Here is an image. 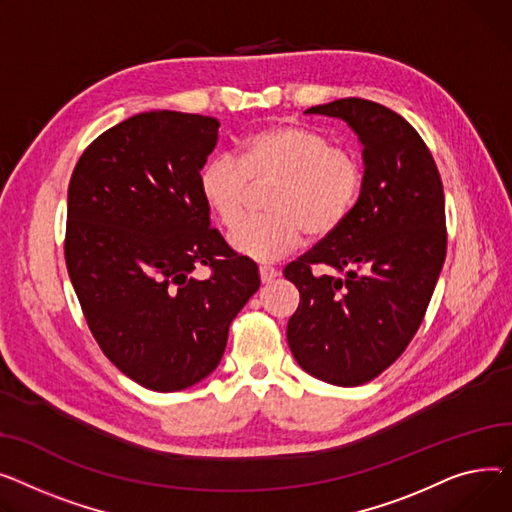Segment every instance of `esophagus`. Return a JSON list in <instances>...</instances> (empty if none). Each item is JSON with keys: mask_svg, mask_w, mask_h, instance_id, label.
Returning <instances> with one entry per match:
<instances>
[{"mask_svg": "<svg viewBox=\"0 0 512 512\" xmlns=\"http://www.w3.org/2000/svg\"><path fill=\"white\" fill-rule=\"evenodd\" d=\"M258 273H260V281H262V283H270V281L279 277V273H277V270H275L273 266H260Z\"/></svg>", "mask_w": 512, "mask_h": 512, "instance_id": "esophagus-1", "label": "esophagus"}]
</instances>
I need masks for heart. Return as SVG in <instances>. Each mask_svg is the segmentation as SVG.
Returning a JSON list of instances; mask_svg holds the SVG:
<instances>
[{
	"instance_id": "b5f03b06",
	"label": "heart",
	"mask_w": 512,
	"mask_h": 512,
	"mask_svg": "<svg viewBox=\"0 0 512 512\" xmlns=\"http://www.w3.org/2000/svg\"><path fill=\"white\" fill-rule=\"evenodd\" d=\"M364 169L347 148L297 124L250 134L231 157L210 159L198 177L200 196L221 227L235 229L248 213L252 188L266 192L268 215L239 227L229 244L244 258L273 262L312 239L335 233L362 192Z\"/></svg>"
}]
</instances>
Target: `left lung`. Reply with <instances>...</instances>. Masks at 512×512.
I'll return each mask as SVG.
<instances>
[{"mask_svg": "<svg viewBox=\"0 0 512 512\" xmlns=\"http://www.w3.org/2000/svg\"><path fill=\"white\" fill-rule=\"evenodd\" d=\"M306 113L347 122L366 169L347 221L283 270L299 289L287 341L314 378L359 386L399 359L424 320L446 256L444 190L399 113L355 97Z\"/></svg>", "mask_w": 512, "mask_h": 512, "instance_id": "obj_1", "label": "left lung"}]
</instances>
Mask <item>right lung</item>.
<instances>
[{
  "instance_id": "add662e5",
  "label": "right lung",
  "mask_w": 512,
  "mask_h": 512,
  "mask_svg": "<svg viewBox=\"0 0 512 512\" xmlns=\"http://www.w3.org/2000/svg\"><path fill=\"white\" fill-rule=\"evenodd\" d=\"M215 117L148 111L103 132L68 188L66 266L109 362L157 393L213 372L229 324L258 291V266L217 229L198 177L217 146ZM214 270L198 282V264Z\"/></svg>"
}]
</instances>
